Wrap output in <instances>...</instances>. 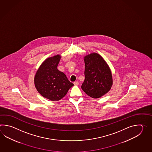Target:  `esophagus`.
<instances>
[{
  "label": "esophagus",
  "mask_w": 152,
  "mask_h": 152,
  "mask_svg": "<svg viewBox=\"0 0 152 152\" xmlns=\"http://www.w3.org/2000/svg\"><path fill=\"white\" fill-rule=\"evenodd\" d=\"M74 84H75V85H78L79 82L78 81H75V82H74Z\"/></svg>",
  "instance_id": "34e87169"
}]
</instances>
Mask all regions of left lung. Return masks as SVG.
Wrapping results in <instances>:
<instances>
[{
  "label": "left lung",
  "instance_id": "1",
  "mask_svg": "<svg viewBox=\"0 0 152 152\" xmlns=\"http://www.w3.org/2000/svg\"><path fill=\"white\" fill-rule=\"evenodd\" d=\"M85 80L81 88L88 96L98 98L108 92L113 85L110 68L97 53L85 57Z\"/></svg>",
  "mask_w": 152,
  "mask_h": 152
}]
</instances>
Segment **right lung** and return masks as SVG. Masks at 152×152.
<instances>
[{"label":"right lung","instance_id":"obj_1","mask_svg":"<svg viewBox=\"0 0 152 152\" xmlns=\"http://www.w3.org/2000/svg\"><path fill=\"white\" fill-rule=\"evenodd\" d=\"M61 57L56 55L46 59L36 72L35 85L43 97L52 100H60L74 84L68 80L65 73L58 71Z\"/></svg>","mask_w":152,"mask_h":152}]
</instances>
